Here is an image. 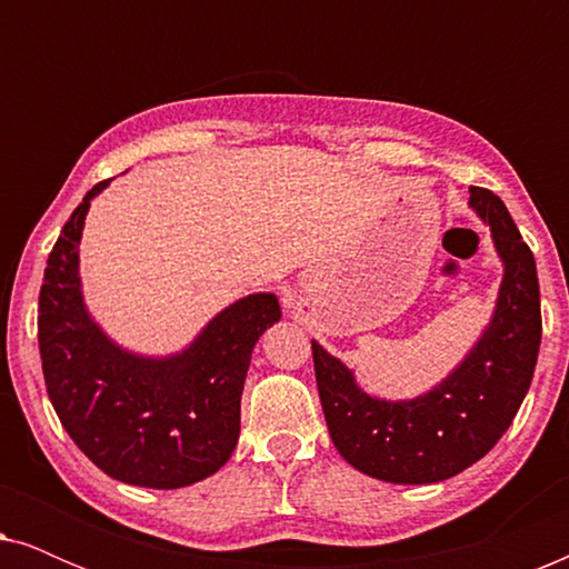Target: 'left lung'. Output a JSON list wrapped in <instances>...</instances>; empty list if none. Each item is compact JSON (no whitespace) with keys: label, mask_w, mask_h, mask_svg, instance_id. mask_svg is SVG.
I'll use <instances>...</instances> for the list:
<instances>
[{"label":"left lung","mask_w":569,"mask_h":569,"mask_svg":"<svg viewBox=\"0 0 569 569\" xmlns=\"http://www.w3.org/2000/svg\"><path fill=\"white\" fill-rule=\"evenodd\" d=\"M469 193V207L492 232L502 282L481 337L438 386L403 401L370 396L339 357L310 341L333 446L372 479L435 485L469 469L497 446L531 386L541 345L533 253L500 197L479 186Z\"/></svg>","instance_id":"obj_1"}]
</instances>
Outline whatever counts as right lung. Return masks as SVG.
<instances>
[{"instance_id": "right-lung-1", "label": "right lung", "mask_w": 569, "mask_h": 569, "mask_svg": "<svg viewBox=\"0 0 569 569\" xmlns=\"http://www.w3.org/2000/svg\"><path fill=\"white\" fill-rule=\"evenodd\" d=\"M88 191L49 256L38 298L46 391L77 448L123 485L189 487L220 471L240 435V396L256 341L282 318L274 292L220 310L181 352L123 349L84 306L80 240Z\"/></svg>"}]
</instances>
